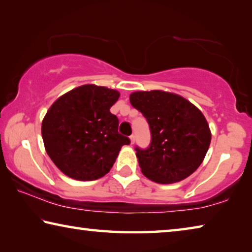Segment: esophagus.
I'll return each mask as SVG.
<instances>
[{"label": "esophagus", "instance_id": "34e87169", "mask_svg": "<svg viewBox=\"0 0 252 252\" xmlns=\"http://www.w3.org/2000/svg\"><path fill=\"white\" fill-rule=\"evenodd\" d=\"M134 142H135V136L132 134V135H130V143L134 144Z\"/></svg>", "mask_w": 252, "mask_h": 252}]
</instances>
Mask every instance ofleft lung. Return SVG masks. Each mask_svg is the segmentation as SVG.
Wrapping results in <instances>:
<instances>
[{
	"instance_id": "obj_1",
	"label": "left lung",
	"mask_w": 252,
	"mask_h": 252,
	"mask_svg": "<svg viewBox=\"0 0 252 252\" xmlns=\"http://www.w3.org/2000/svg\"><path fill=\"white\" fill-rule=\"evenodd\" d=\"M130 103L147 119L151 131L150 147L135 149L141 172L161 185L191 176L211 141L201 111L186 97L162 90L132 92Z\"/></svg>"
}]
</instances>
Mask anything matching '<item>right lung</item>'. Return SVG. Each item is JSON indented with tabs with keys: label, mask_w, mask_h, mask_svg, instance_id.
Returning a JSON list of instances; mask_svg holds the SVG:
<instances>
[{
	"label": "right lung",
	"mask_w": 252,
	"mask_h": 252,
	"mask_svg": "<svg viewBox=\"0 0 252 252\" xmlns=\"http://www.w3.org/2000/svg\"><path fill=\"white\" fill-rule=\"evenodd\" d=\"M120 92L84 84L58 97L42 121L45 151L65 176L91 181L113 167L122 146L130 140L118 132L110 108Z\"/></svg>",
	"instance_id": "1"
}]
</instances>
